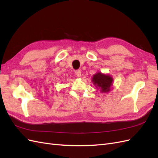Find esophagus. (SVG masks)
I'll return each mask as SVG.
<instances>
[{
    "instance_id": "obj_1",
    "label": "esophagus",
    "mask_w": 158,
    "mask_h": 158,
    "mask_svg": "<svg viewBox=\"0 0 158 158\" xmlns=\"http://www.w3.org/2000/svg\"><path fill=\"white\" fill-rule=\"evenodd\" d=\"M75 74L78 76V77H80L81 76V71L80 70H76L75 71Z\"/></svg>"
}]
</instances>
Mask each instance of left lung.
Returning a JSON list of instances; mask_svg holds the SVG:
<instances>
[{
	"label": "left lung",
	"mask_w": 158,
	"mask_h": 158,
	"mask_svg": "<svg viewBox=\"0 0 158 158\" xmlns=\"http://www.w3.org/2000/svg\"><path fill=\"white\" fill-rule=\"evenodd\" d=\"M92 82L95 88L99 89L102 93H108L111 90L113 78L111 75L98 72L93 75Z\"/></svg>",
	"instance_id": "1"
}]
</instances>
